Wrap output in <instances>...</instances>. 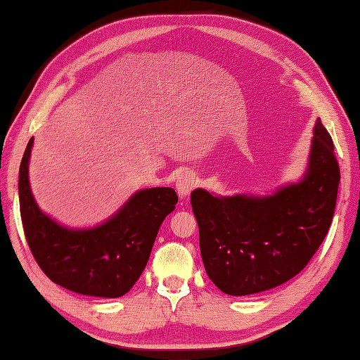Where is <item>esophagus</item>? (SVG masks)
I'll return each mask as SVG.
<instances>
[{"instance_id": "1", "label": "esophagus", "mask_w": 360, "mask_h": 360, "mask_svg": "<svg viewBox=\"0 0 360 360\" xmlns=\"http://www.w3.org/2000/svg\"><path fill=\"white\" fill-rule=\"evenodd\" d=\"M196 186V178L193 173L190 172H184L178 176V179H176V192H178L181 200H184L190 195V192L195 188Z\"/></svg>"}]
</instances>
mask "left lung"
Instances as JSON below:
<instances>
[{"mask_svg":"<svg viewBox=\"0 0 360 360\" xmlns=\"http://www.w3.org/2000/svg\"><path fill=\"white\" fill-rule=\"evenodd\" d=\"M340 170L330 133L312 128L302 178L272 193L217 195L195 188L190 202L200 227L209 278L229 295H250L294 278L331 226Z\"/></svg>","mask_w":360,"mask_h":360,"instance_id":"left-lung-1","label":"left lung"}]
</instances>
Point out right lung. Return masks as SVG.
Segmentation results:
<instances>
[{
	"instance_id": "1",
	"label": "right lung",
	"mask_w": 360,
	"mask_h": 360,
	"mask_svg": "<svg viewBox=\"0 0 360 360\" xmlns=\"http://www.w3.org/2000/svg\"><path fill=\"white\" fill-rule=\"evenodd\" d=\"M34 137L21 159L18 196L26 240L48 277L82 295L117 298L141 277L159 227L178 202L172 187L137 190L110 218L93 227H70L40 209L30 188Z\"/></svg>"
}]
</instances>
